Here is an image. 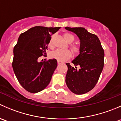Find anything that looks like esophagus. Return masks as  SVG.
Returning a JSON list of instances; mask_svg holds the SVG:
<instances>
[{"mask_svg": "<svg viewBox=\"0 0 121 121\" xmlns=\"http://www.w3.org/2000/svg\"><path fill=\"white\" fill-rule=\"evenodd\" d=\"M62 64L61 62H60V61H58V65H60V64Z\"/></svg>", "mask_w": 121, "mask_h": 121, "instance_id": "1", "label": "esophagus"}]
</instances>
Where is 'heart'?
I'll use <instances>...</instances> for the list:
<instances>
[{
    "instance_id": "obj_1",
    "label": "heart",
    "mask_w": 121,
    "mask_h": 121,
    "mask_svg": "<svg viewBox=\"0 0 121 121\" xmlns=\"http://www.w3.org/2000/svg\"><path fill=\"white\" fill-rule=\"evenodd\" d=\"M64 39L68 43H71L74 41V37L69 33H65L63 35ZM48 46L50 47H53V43H52V37L48 43ZM70 48L72 52L75 55H77L80 52V47L77 45H71ZM50 57L53 59L57 60L58 61L63 62L67 60L71 57L72 54L70 51L68 50H56L50 53Z\"/></svg>"
}]
</instances>
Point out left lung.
Listing matches in <instances>:
<instances>
[{"label": "left lung", "instance_id": "1", "mask_svg": "<svg viewBox=\"0 0 121 121\" xmlns=\"http://www.w3.org/2000/svg\"><path fill=\"white\" fill-rule=\"evenodd\" d=\"M80 40V52L72 61L75 67L66 63L65 82L71 92L81 95L94 88L104 64V51L98 37L83 27H65Z\"/></svg>", "mask_w": 121, "mask_h": 121}]
</instances>
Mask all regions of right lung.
Listing matches in <instances>:
<instances>
[{
    "label": "right lung",
    "instance_id": "right-lung-1",
    "mask_svg": "<svg viewBox=\"0 0 121 121\" xmlns=\"http://www.w3.org/2000/svg\"><path fill=\"white\" fill-rule=\"evenodd\" d=\"M60 27L35 26L19 36L13 48L12 67L20 85L28 92L37 93L48 85L57 66L56 59L39 62L46 50L53 34Z\"/></svg>",
    "mask_w": 121,
    "mask_h": 121
}]
</instances>
